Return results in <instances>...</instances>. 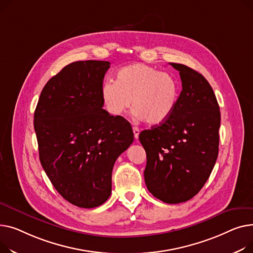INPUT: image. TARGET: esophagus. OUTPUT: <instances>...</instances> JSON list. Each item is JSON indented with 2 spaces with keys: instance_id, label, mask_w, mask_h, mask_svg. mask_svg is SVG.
I'll return each instance as SVG.
<instances>
[{
  "instance_id": "esophagus-1",
  "label": "esophagus",
  "mask_w": 253,
  "mask_h": 253,
  "mask_svg": "<svg viewBox=\"0 0 253 253\" xmlns=\"http://www.w3.org/2000/svg\"><path fill=\"white\" fill-rule=\"evenodd\" d=\"M132 131H133V137H135V139H138L139 138V133H140V129L136 126L132 127Z\"/></svg>"
}]
</instances>
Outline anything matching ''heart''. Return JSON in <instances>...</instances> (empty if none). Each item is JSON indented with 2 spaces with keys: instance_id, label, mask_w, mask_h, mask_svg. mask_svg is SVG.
Segmentation results:
<instances>
[{
  "instance_id": "heart-1",
  "label": "heart",
  "mask_w": 253,
  "mask_h": 253,
  "mask_svg": "<svg viewBox=\"0 0 253 253\" xmlns=\"http://www.w3.org/2000/svg\"><path fill=\"white\" fill-rule=\"evenodd\" d=\"M179 96V84L173 77L143 63L122 68L116 73V82L106 81L101 86L103 104L111 115L126 114L132 100L136 115L151 126L169 120Z\"/></svg>"
}]
</instances>
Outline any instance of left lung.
Here are the masks:
<instances>
[{"instance_id":"left-lung-1","label":"left lung","mask_w":253,"mask_h":253,"mask_svg":"<svg viewBox=\"0 0 253 253\" xmlns=\"http://www.w3.org/2000/svg\"><path fill=\"white\" fill-rule=\"evenodd\" d=\"M182 92L171 116L140 132L147 154V189L157 199L176 204L194 197L213 169L218 154L219 106L206 79L184 64Z\"/></svg>"}]
</instances>
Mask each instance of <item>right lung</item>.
<instances>
[{
  "instance_id": "add662e5",
  "label": "right lung",
  "mask_w": 253,
  "mask_h": 253,
  "mask_svg": "<svg viewBox=\"0 0 253 253\" xmlns=\"http://www.w3.org/2000/svg\"><path fill=\"white\" fill-rule=\"evenodd\" d=\"M108 61L66 65L43 86L35 111L42 167L71 204L93 209L111 194L114 163L133 142L129 123L103 109Z\"/></svg>"
}]
</instances>
